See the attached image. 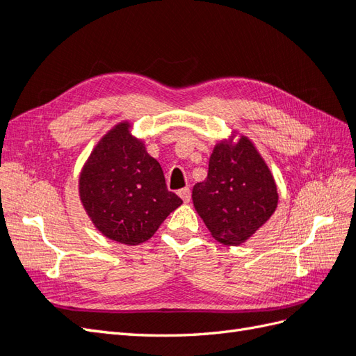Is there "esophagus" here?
Returning a JSON list of instances; mask_svg holds the SVG:
<instances>
[{"label":"esophagus","mask_w":356,"mask_h":356,"mask_svg":"<svg viewBox=\"0 0 356 356\" xmlns=\"http://www.w3.org/2000/svg\"><path fill=\"white\" fill-rule=\"evenodd\" d=\"M177 194H179V197H180L181 200H184L185 203H188L189 200H191V191H189V188H181Z\"/></svg>","instance_id":"esophagus-1"}]
</instances>
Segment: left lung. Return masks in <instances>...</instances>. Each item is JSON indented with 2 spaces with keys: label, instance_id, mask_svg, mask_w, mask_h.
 <instances>
[{
  "label": "left lung",
  "instance_id": "8db88e82",
  "mask_svg": "<svg viewBox=\"0 0 356 356\" xmlns=\"http://www.w3.org/2000/svg\"><path fill=\"white\" fill-rule=\"evenodd\" d=\"M238 139H236V136ZM277 186L252 140L232 131L216 144L208 177L193 188L198 216L218 243H245L275 213Z\"/></svg>",
  "mask_w": 356,
  "mask_h": 356
}]
</instances>
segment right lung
Returning a JSON list of instances; mask_svg holds the SVG:
<instances>
[{"label":"right lung","instance_id":"right-lung-1","mask_svg":"<svg viewBox=\"0 0 356 356\" xmlns=\"http://www.w3.org/2000/svg\"><path fill=\"white\" fill-rule=\"evenodd\" d=\"M80 202L94 226L113 241L138 245L150 239L181 204L168 191L159 162L121 121L98 140L79 177Z\"/></svg>","mask_w":356,"mask_h":356}]
</instances>
